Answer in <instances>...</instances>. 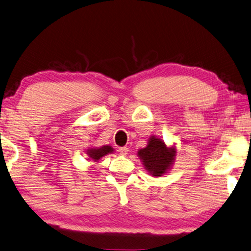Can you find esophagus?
Segmentation results:
<instances>
[{
	"mask_svg": "<svg viewBox=\"0 0 251 251\" xmlns=\"http://www.w3.org/2000/svg\"><path fill=\"white\" fill-rule=\"evenodd\" d=\"M120 152L123 155H127L129 152V148H127V147H122V148H120Z\"/></svg>",
	"mask_w": 251,
	"mask_h": 251,
	"instance_id": "obj_1",
	"label": "esophagus"
}]
</instances>
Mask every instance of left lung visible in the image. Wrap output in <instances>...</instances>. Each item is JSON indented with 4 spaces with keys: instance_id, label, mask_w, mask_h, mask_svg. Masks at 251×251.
Here are the masks:
<instances>
[{
    "instance_id": "obj_1",
    "label": "left lung",
    "mask_w": 251,
    "mask_h": 251,
    "mask_svg": "<svg viewBox=\"0 0 251 251\" xmlns=\"http://www.w3.org/2000/svg\"><path fill=\"white\" fill-rule=\"evenodd\" d=\"M137 154L149 174L158 177L168 173L173 166L176 147H168L159 137L151 136L146 148L139 149Z\"/></svg>"
}]
</instances>
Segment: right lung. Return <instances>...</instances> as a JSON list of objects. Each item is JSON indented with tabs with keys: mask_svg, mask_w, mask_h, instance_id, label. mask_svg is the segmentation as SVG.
Here are the masks:
<instances>
[{
	"mask_svg": "<svg viewBox=\"0 0 251 251\" xmlns=\"http://www.w3.org/2000/svg\"><path fill=\"white\" fill-rule=\"evenodd\" d=\"M113 151H114V149H113L111 146H102V147H97V148H89L86 152H87L88 158H89L88 160L98 162L104 155L113 153Z\"/></svg>",
	"mask_w": 251,
	"mask_h": 251,
	"instance_id": "right-lung-1",
	"label": "right lung"
}]
</instances>
